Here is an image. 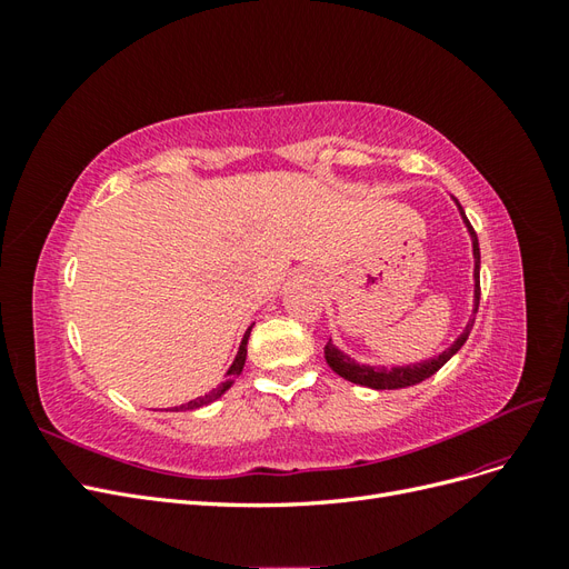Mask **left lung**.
I'll return each mask as SVG.
<instances>
[{
  "instance_id": "8db88e82",
  "label": "left lung",
  "mask_w": 569,
  "mask_h": 569,
  "mask_svg": "<svg viewBox=\"0 0 569 569\" xmlns=\"http://www.w3.org/2000/svg\"><path fill=\"white\" fill-rule=\"evenodd\" d=\"M458 211H460V218L465 222V228H468V234H470V242H472V258H475V270H472V280H475V289H472V313H477L479 308V242H477V234L470 226L468 216H465L462 206L458 203V199H453ZM472 325H475V318L468 320V325L462 327V332L458 335V339L451 343L449 349H443L439 356H432L427 360H418V363L412 366H370V363H358L356 358H351L349 353H343L337 343L330 339L325 343V360L327 366H330L339 377H343V380H349L353 385H360V387H370V389H406V387H412V385H420L425 382L427 377H432L439 368H443L449 360L460 351V347L465 341H468L470 332H472Z\"/></svg>"
}]
</instances>
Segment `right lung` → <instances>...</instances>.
Wrapping results in <instances>:
<instances>
[{
  "mask_svg": "<svg viewBox=\"0 0 569 569\" xmlns=\"http://www.w3.org/2000/svg\"><path fill=\"white\" fill-rule=\"evenodd\" d=\"M251 327H253V322L249 325V330L244 332V337H242V343H239V351H237V356H234V360H232V366L228 368V377H226V382H220L216 389H211L209 393H203V396H199V399H192V401H187V403H182V406H178L176 410H197V408H201V406H209V403H213V401H218L222 393H226L232 385H234V380L239 375H242V370H244V363H247V341H249V335H251Z\"/></svg>",
  "mask_w": 569,
  "mask_h": 569,
  "instance_id": "obj_1",
  "label": "right lung"
}]
</instances>
